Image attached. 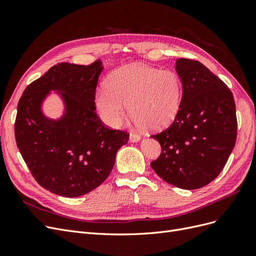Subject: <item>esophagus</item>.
I'll return each instance as SVG.
<instances>
[{
	"label": "esophagus",
	"instance_id": "34e87169",
	"mask_svg": "<svg viewBox=\"0 0 256 256\" xmlns=\"http://www.w3.org/2000/svg\"><path fill=\"white\" fill-rule=\"evenodd\" d=\"M141 140V136L138 134H130L129 136V141L132 142V143H136V142H138Z\"/></svg>",
	"mask_w": 256,
	"mask_h": 256
}]
</instances>
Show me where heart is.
<instances>
[{
	"mask_svg": "<svg viewBox=\"0 0 256 256\" xmlns=\"http://www.w3.org/2000/svg\"><path fill=\"white\" fill-rule=\"evenodd\" d=\"M182 96V81L175 72L131 64L114 70L106 88L96 92L95 102L102 118L120 127L129 112L138 126L157 131L175 120Z\"/></svg>",
	"mask_w": 256,
	"mask_h": 256,
	"instance_id": "heart-1",
	"label": "heart"
}]
</instances>
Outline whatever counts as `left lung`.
I'll use <instances>...</instances> for the list:
<instances>
[{"mask_svg": "<svg viewBox=\"0 0 256 256\" xmlns=\"http://www.w3.org/2000/svg\"><path fill=\"white\" fill-rule=\"evenodd\" d=\"M175 69L182 84L180 108L171 126L152 136L162 150L150 166L168 184L193 190L226 166L237 138L236 106L226 84L202 63L178 58Z\"/></svg>", "mask_w": 256, "mask_h": 256, "instance_id": "8db88e82", "label": "left lung"}]
</instances>
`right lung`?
Instances as JSON below:
<instances>
[{"label": "right lung", "instance_id": "obj_1", "mask_svg": "<svg viewBox=\"0 0 256 256\" xmlns=\"http://www.w3.org/2000/svg\"><path fill=\"white\" fill-rule=\"evenodd\" d=\"M102 62L90 65L60 63L30 83L21 96L14 136L35 180L60 196L76 198L102 184L110 175L116 152L127 144L125 131L106 127L95 110V92ZM56 90L64 113L52 120L42 102Z\"/></svg>", "mask_w": 256, "mask_h": 256}]
</instances>
